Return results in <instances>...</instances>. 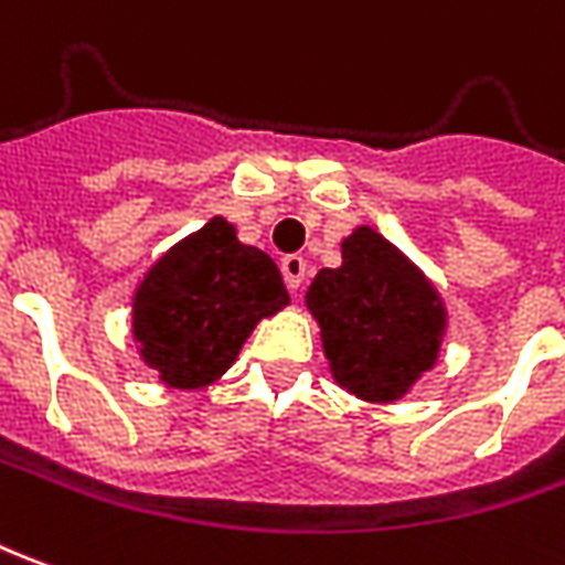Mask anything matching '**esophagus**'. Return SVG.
I'll return each mask as SVG.
<instances>
[{
  "instance_id": "obj_1",
  "label": "esophagus",
  "mask_w": 565,
  "mask_h": 565,
  "mask_svg": "<svg viewBox=\"0 0 565 565\" xmlns=\"http://www.w3.org/2000/svg\"><path fill=\"white\" fill-rule=\"evenodd\" d=\"M281 275H284V281H287V287L290 290H299L302 287V281H306V259L302 256H284L281 259Z\"/></svg>"
}]
</instances>
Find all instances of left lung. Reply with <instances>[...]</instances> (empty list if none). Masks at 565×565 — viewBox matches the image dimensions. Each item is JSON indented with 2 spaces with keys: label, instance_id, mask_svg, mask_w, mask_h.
<instances>
[{
  "label": "left lung",
  "instance_id": "obj_1",
  "mask_svg": "<svg viewBox=\"0 0 565 565\" xmlns=\"http://www.w3.org/2000/svg\"><path fill=\"white\" fill-rule=\"evenodd\" d=\"M339 247L342 266L315 275L306 306L339 385L370 404H394L437 364L447 306L376 228L358 226Z\"/></svg>",
  "mask_w": 565,
  "mask_h": 565
}]
</instances>
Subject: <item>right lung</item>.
<instances>
[{
  "mask_svg": "<svg viewBox=\"0 0 565 565\" xmlns=\"http://www.w3.org/2000/svg\"><path fill=\"white\" fill-rule=\"evenodd\" d=\"M290 302L269 254L214 216L177 242L137 284L131 333L168 388H204L235 364L263 318Z\"/></svg>",
  "mask_w": 565,
  "mask_h": 565,
  "instance_id": "1",
  "label": "right lung"
}]
</instances>
